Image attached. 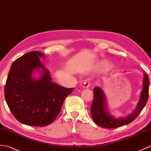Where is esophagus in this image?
<instances>
[{"mask_svg":"<svg viewBox=\"0 0 151 151\" xmlns=\"http://www.w3.org/2000/svg\"><path fill=\"white\" fill-rule=\"evenodd\" d=\"M82 87L84 88H88L89 87V82L88 81H85L82 85Z\"/></svg>","mask_w":151,"mask_h":151,"instance_id":"esophagus-1","label":"esophagus"}]
</instances>
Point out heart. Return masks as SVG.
I'll use <instances>...</instances> for the list:
<instances>
[{"label":"heart","mask_w":151,"mask_h":151,"mask_svg":"<svg viewBox=\"0 0 151 151\" xmlns=\"http://www.w3.org/2000/svg\"><path fill=\"white\" fill-rule=\"evenodd\" d=\"M111 68V64L107 62H105V61L99 63V65H97V69L101 70V71H106V70H110Z\"/></svg>","instance_id":"obj_1"}]
</instances>
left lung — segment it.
Segmentation results:
<instances>
[{
    "mask_svg": "<svg viewBox=\"0 0 151 151\" xmlns=\"http://www.w3.org/2000/svg\"><path fill=\"white\" fill-rule=\"evenodd\" d=\"M149 78L147 74L144 73L143 88L139 100L132 113L127 116L116 117L108 111L106 98L104 91L100 88H93L94 98L91 107V113L95 123L99 126L106 129H115L132 122L145 107L149 98Z\"/></svg>",
    "mask_w": 151,
    "mask_h": 151,
    "instance_id": "8db88e82",
    "label": "left lung"
}]
</instances>
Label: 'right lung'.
I'll list each match as a JSON object with an SVG mask.
<instances>
[{
    "mask_svg": "<svg viewBox=\"0 0 151 151\" xmlns=\"http://www.w3.org/2000/svg\"><path fill=\"white\" fill-rule=\"evenodd\" d=\"M40 58L43 53L32 51L12 63L4 88L6 103L16 119L32 127L52 123L63 102L74 88H65L52 82L50 72ZM37 72L40 76L36 78Z\"/></svg>",
    "mask_w": 151,
    "mask_h": 151,
    "instance_id": "1",
    "label": "right lung"
}]
</instances>
